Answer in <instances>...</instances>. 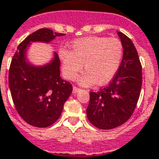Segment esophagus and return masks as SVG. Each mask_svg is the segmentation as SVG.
Here are the masks:
<instances>
[{
  "instance_id": "obj_1",
  "label": "esophagus",
  "mask_w": 159,
  "mask_h": 159,
  "mask_svg": "<svg viewBox=\"0 0 159 159\" xmlns=\"http://www.w3.org/2000/svg\"><path fill=\"white\" fill-rule=\"evenodd\" d=\"M80 91V88H77V87H73V89H72V92H73V93H78V92H79Z\"/></svg>"
}]
</instances>
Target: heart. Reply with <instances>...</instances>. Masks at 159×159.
<instances>
[{"label":"heart","mask_w":159,"mask_h":159,"mask_svg":"<svg viewBox=\"0 0 159 159\" xmlns=\"http://www.w3.org/2000/svg\"><path fill=\"white\" fill-rule=\"evenodd\" d=\"M123 54V47L120 40L89 36L74 41L71 44V51L62 49L59 57L64 77L68 80L76 79L84 67L86 71L78 82L88 86L110 82L119 69Z\"/></svg>","instance_id":"b5f03b06"}]
</instances>
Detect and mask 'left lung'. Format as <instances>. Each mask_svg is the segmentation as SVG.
Returning <instances> with one entry per match:
<instances>
[{"label": "left lung", "mask_w": 159, "mask_h": 159, "mask_svg": "<svg viewBox=\"0 0 159 159\" xmlns=\"http://www.w3.org/2000/svg\"><path fill=\"white\" fill-rule=\"evenodd\" d=\"M123 47V61L108 86L90 92L88 120L96 128L108 130L128 121L135 110L141 92L142 65L130 38L117 32Z\"/></svg>", "instance_id": "1"}]
</instances>
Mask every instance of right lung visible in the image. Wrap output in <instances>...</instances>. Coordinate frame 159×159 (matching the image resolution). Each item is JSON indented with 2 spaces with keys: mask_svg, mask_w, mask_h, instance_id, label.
<instances>
[{
  "mask_svg": "<svg viewBox=\"0 0 159 159\" xmlns=\"http://www.w3.org/2000/svg\"><path fill=\"white\" fill-rule=\"evenodd\" d=\"M65 34L42 28L29 35L18 46L9 70V88L16 111L25 122L37 128H47L60 117L72 86L60 77V59L57 53L45 66L26 61V48L31 42L48 43Z\"/></svg>",
  "mask_w": 159,
  "mask_h": 159,
  "instance_id": "right-lung-1",
  "label": "right lung"
}]
</instances>
